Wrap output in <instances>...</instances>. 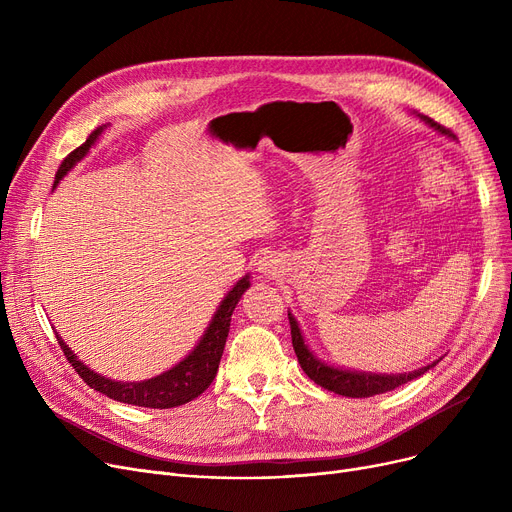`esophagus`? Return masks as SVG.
<instances>
[{
    "label": "esophagus",
    "instance_id": "34e87169",
    "mask_svg": "<svg viewBox=\"0 0 512 512\" xmlns=\"http://www.w3.org/2000/svg\"><path fill=\"white\" fill-rule=\"evenodd\" d=\"M257 272H259V278H274L276 276V259H272V255H265L259 259L257 263Z\"/></svg>",
    "mask_w": 512,
    "mask_h": 512
}]
</instances>
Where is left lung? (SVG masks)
Returning <instances> with one entry per match:
<instances>
[{
  "label": "left lung",
  "mask_w": 512,
  "mask_h": 512,
  "mask_svg": "<svg viewBox=\"0 0 512 512\" xmlns=\"http://www.w3.org/2000/svg\"><path fill=\"white\" fill-rule=\"evenodd\" d=\"M419 120H423L429 128H434L436 132L444 134L448 139H454V134L450 130H446L444 126H440L438 122H434L432 118L417 114ZM288 321H290V334H292V346L294 353H297V359L303 367V371L309 375V378L334 394L340 396H348V398H367V396H375V394H384L390 392L402 384H407L419 375H423L425 371H429L432 367H436L434 361L421 369L409 371V373H371V371H353V369H342V367H334L326 361H321L319 357L313 355L311 348L305 344V336L299 328V321L294 319V315L288 311Z\"/></svg>",
  "instance_id": "1"
}]
</instances>
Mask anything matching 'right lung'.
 Segmentation results:
<instances>
[{
    "label": "right lung",
    "mask_w": 512,
    "mask_h": 512,
    "mask_svg": "<svg viewBox=\"0 0 512 512\" xmlns=\"http://www.w3.org/2000/svg\"><path fill=\"white\" fill-rule=\"evenodd\" d=\"M103 132V126L97 128L91 137L80 145L78 149H74L64 161L56 174V184L83 159L89 149L95 145V141L99 139V134ZM251 286L249 274L242 276L232 290L226 294L224 301L220 303V307L215 309L209 326L205 328V334L201 336V340L197 342V346L188 353L180 363H176L172 369L155 375L151 380H143V382H116L112 378H105V375L95 373L91 367H87L83 361H78V357L70 351V346L62 340L60 334L58 342L62 346V351L66 355V359L72 363L74 371L87 382V386H91L93 390L110 396L118 402H126V405H134V407H147V409H172V407H180L191 402L193 398H197L199 394H203L209 384L213 382L215 373H218L220 367V359L224 353L226 346V338L230 332V319H232V311L238 305L242 294L247 292V288Z\"/></svg>",
    "instance_id": "add662e5"
}]
</instances>
